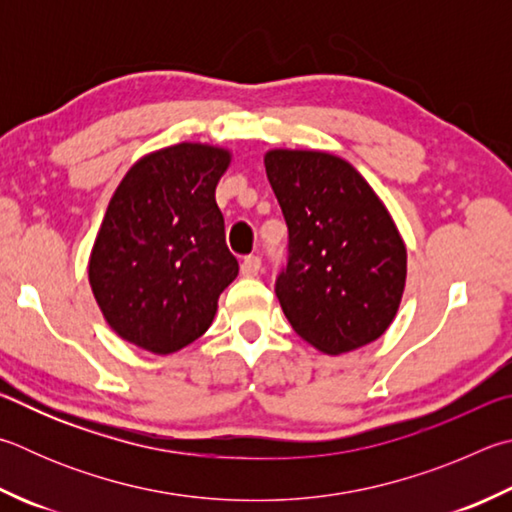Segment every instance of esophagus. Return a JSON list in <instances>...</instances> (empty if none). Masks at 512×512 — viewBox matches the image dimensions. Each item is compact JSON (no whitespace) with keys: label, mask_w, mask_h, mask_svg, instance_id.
Returning a JSON list of instances; mask_svg holds the SVG:
<instances>
[{"label":"esophagus","mask_w":512,"mask_h":512,"mask_svg":"<svg viewBox=\"0 0 512 512\" xmlns=\"http://www.w3.org/2000/svg\"><path fill=\"white\" fill-rule=\"evenodd\" d=\"M259 271H262V259L257 255H248L244 262H241V275L244 277H255L259 275Z\"/></svg>","instance_id":"obj_1"}]
</instances>
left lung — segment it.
<instances>
[{
    "label": "left lung",
    "mask_w": 512,
    "mask_h": 512,
    "mask_svg": "<svg viewBox=\"0 0 512 512\" xmlns=\"http://www.w3.org/2000/svg\"><path fill=\"white\" fill-rule=\"evenodd\" d=\"M268 181L288 226L275 284L302 340L338 356L378 340L403 300L407 248L356 167L318 150H268Z\"/></svg>",
    "instance_id": "1"
}]
</instances>
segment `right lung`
<instances>
[{
	"label": "right lung",
	"instance_id": "right-lung-1",
	"mask_svg": "<svg viewBox=\"0 0 512 512\" xmlns=\"http://www.w3.org/2000/svg\"><path fill=\"white\" fill-rule=\"evenodd\" d=\"M232 154L179 143L145 154L111 197L89 255V284L120 338L167 356L208 331L239 264L215 188Z\"/></svg>",
	"mask_w": 512,
	"mask_h": 512
}]
</instances>
